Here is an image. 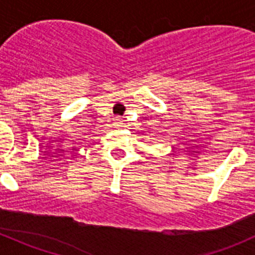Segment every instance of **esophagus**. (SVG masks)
<instances>
[{
    "label": "esophagus",
    "instance_id": "obj_1",
    "mask_svg": "<svg viewBox=\"0 0 255 255\" xmlns=\"http://www.w3.org/2000/svg\"><path fill=\"white\" fill-rule=\"evenodd\" d=\"M117 125H119V126H121V121H117Z\"/></svg>",
    "mask_w": 255,
    "mask_h": 255
}]
</instances>
